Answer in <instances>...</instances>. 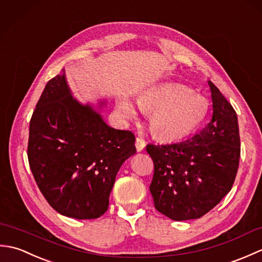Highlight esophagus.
Returning <instances> with one entry per match:
<instances>
[{
    "instance_id": "obj_1",
    "label": "esophagus",
    "mask_w": 262,
    "mask_h": 262,
    "mask_svg": "<svg viewBox=\"0 0 262 262\" xmlns=\"http://www.w3.org/2000/svg\"><path fill=\"white\" fill-rule=\"evenodd\" d=\"M135 145H136L137 152H142L143 149H144V147H145V145H146V142L144 141L143 138H141V137H137V138H136V143H135Z\"/></svg>"
}]
</instances>
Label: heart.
I'll list each match as a JSON object with an SVG mask.
<instances>
[{"instance_id": "heart-1", "label": "heart", "mask_w": 262, "mask_h": 262, "mask_svg": "<svg viewBox=\"0 0 262 262\" xmlns=\"http://www.w3.org/2000/svg\"><path fill=\"white\" fill-rule=\"evenodd\" d=\"M137 104L148 114L152 134L164 141L180 140L203 124L208 114V101L191 89L173 82L148 86L137 96ZM119 115L126 120L136 118L137 111L128 98L117 102Z\"/></svg>"}]
</instances>
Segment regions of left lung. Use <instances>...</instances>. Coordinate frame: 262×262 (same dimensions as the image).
<instances>
[{
	"mask_svg": "<svg viewBox=\"0 0 262 262\" xmlns=\"http://www.w3.org/2000/svg\"><path fill=\"white\" fill-rule=\"evenodd\" d=\"M213 117L198 134L164 145L148 144L154 162L149 191L154 206L173 221L199 219L229 193L240 159L235 110L208 81Z\"/></svg>",
	"mask_w": 262,
	"mask_h": 262,
	"instance_id": "left-lung-1",
	"label": "left lung"
}]
</instances>
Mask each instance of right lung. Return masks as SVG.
<instances>
[{
  "mask_svg": "<svg viewBox=\"0 0 262 262\" xmlns=\"http://www.w3.org/2000/svg\"><path fill=\"white\" fill-rule=\"evenodd\" d=\"M105 103H81L62 70L48 81L32 114L30 169L48 204L64 216L103 215L120 166L136 153L132 132L105 124L100 113Z\"/></svg>",
  "mask_w": 262,
  "mask_h": 262,
  "instance_id": "right-lung-1",
  "label": "right lung"
}]
</instances>
